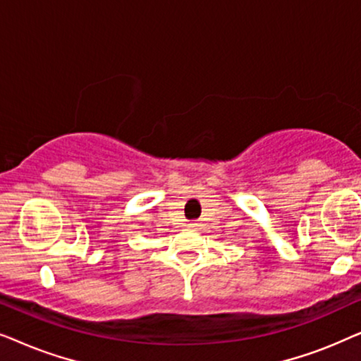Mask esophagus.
Returning a JSON list of instances; mask_svg holds the SVG:
<instances>
[{
  "instance_id": "34e87169",
  "label": "esophagus",
  "mask_w": 361,
  "mask_h": 361,
  "mask_svg": "<svg viewBox=\"0 0 361 361\" xmlns=\"http://www.w3.org/2000/svg\"><path fill=\"white\" fill-rule=\"evenodd\" d=\"M190 226H192V228H199L200 221H199V220H194V221H192V224H190Z\"/></svg>"
}]
</instances>
